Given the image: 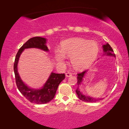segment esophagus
Instances as JSON below:
<instances>
[{"mask_svg": "<svg viewBox=\"0 0 129 129\" xmlns=\"http://www.w3.org/2000/svg\"><path fill=\"white\" fill-rule=\"evenodd\" d=\"M72 75V73H66V77H70Z\"/></svg>", "mask_w": 129, "mask_h": 129, "instance_id": "esophagus-1", "label": "esophagus"}]
</instances>
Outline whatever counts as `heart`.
<instances>
[{
    "label": "heart",
    "mask_w": 129,
    "mask_h": 129,
    "mask_svg": "<svg viewBox=\"0 0 129 129\" xmlns=\"http://www.w3.org/2000/svg\"><path fill=\"white\" fill-rule=\"evenodd\" d=\"M99 46L96 42L81 38H72L63 41L60 50L54 51L56 59L59 63L65 62V56L71 57V62L76 69H84L92 64L98 56Z\"/></svg>",
    "instance_id": "b5f03b06"
}]
</instances>
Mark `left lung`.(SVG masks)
<instances>
[{"mask_svg":"<svg viewBox=\"0 0 129 129\" xmlns=\"http://www.w3.org/2000/svg\"><path fill=\"white\" fill-rule=\"evenodd\" d=\"M103 51L105 52V54H107V55L109 56H113L114 57H116L115 54L113 53V50L112 47L110 46V45L109 43H107L106 45L103 46ZM86 72V70H84L83 72H81V73H77V85L79 86L80 84L81 83H82L83 80V77H84V75L85 73ZM76 92L77 96H78V98L79 99L82 100V101L86 102H89V103H93V102H98L99 100H102L103 98L102 99H96V98H90L89 96H87L86 95H83L80 92V90H79V88L77 87V89L76 90Z\"/></svg>","mask_w":129,"mask_h":129,"instance_id":"obj_1","label":"left lung"}]
</instances>
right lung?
<instances>
[{
    "label": "right lung",
    "instance_id": "1",
    "mask_svg": "<svg viewBox=\"0 0 129 129\" xmlns=\"http://www.w3.org/2000/svg\"><path fill=\"white\" fill-rule=\"evenodd\" d=\"M46 39L41 37H34L27 40L19 49L16 56L13 69L15 75L16 83L20 92L31 103L35 104H46L51 101L54 98L59 84L65 78V75L51 73L43 87L41 89L34 90L30 89L21 80L17 72V63L23 50L27 48H38L44 51H48L46 46Z\"/></svg>",
    "mask_w": 129,
    "mask_h": 129
}]
</instances>
